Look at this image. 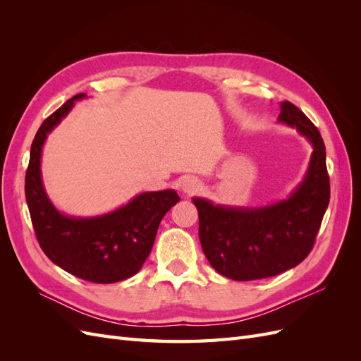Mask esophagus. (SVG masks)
<instances>
[{
	"mask_svg": "<svg viewBox=\"0 0 361 361\" xmlns=\"http://www.w3.org/2000/svg\"><path fill=\"white\" fill-rule=\"evenodd\" d=\"M182 190H183V192H187L190 195L195 194L202 190V182L194 179V178H187L182 182Z\"/></svg>",
	"mask_w": 361,
	"mask_h": 361,
	"instance_id": "34e87169",
	"label": "esophagus"
}]
</instances>
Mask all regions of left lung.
<instances>
[{"mask_svg": "<svg viewBox=\"0 0 361 361\" xmlns=\"http://www.w3.org/2000/svg\"><path fill=\"white\" fill-rule=\"evenodd\" d=\"M279 122L297 128L310 141L313 154L304 180L289 199L264 207H231L194 197L199 211V238L212 268L236 281L281 274L309 256L330 202L325 145L300 108L280 105Z\"/></svg>", "mask_w": 361, "mask_h": 361, "instance_id": "obj_1", "label": "left lung"}]
</instances>
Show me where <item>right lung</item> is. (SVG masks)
Masks as SVG:
<instances>
[{"mask_svg":"<svg viewBox=\"0 0 361 361\" xmlns=\"http://www.w3.org/2000/svg\"><path fill=\"white\" fill-rule=\"evenodd\" d=\"M82 97L84 93L75 94L39 128L30 150L25 199L39 245L54 264L87 281L116 283L143 267L162 216L180 199L173 190L143 192L110 214L92 218L68 216L54 207L42 183V147Z\"/></svg>","mask_w":361,"mask_h":361,"instance_id":"right-lung-1","label":"right lung"}]
</instances>
